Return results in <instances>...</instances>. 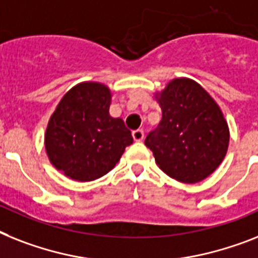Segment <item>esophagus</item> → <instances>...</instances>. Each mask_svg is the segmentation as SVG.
<instances>
[{
	"instance_id": "34e87169",
	"label": "esophagus",
	"mask_w": 258,
	"mask_h": 258,
	"mask_svg": "<svg viewBox=\"0 0 258 258\" xmlns=\"http://www.w3.org/2000/svg\"><path fill=\"white\" fill-rule=\"evenodd\" d=\"M132 137H133V140L136 142H140V141H142V140H144L145 134H144V132H142V131H134L133 133H132Z\"/></svg>"
}]
</instances>
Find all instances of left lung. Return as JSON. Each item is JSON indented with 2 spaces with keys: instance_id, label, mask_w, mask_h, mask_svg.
Returning <instances> with one entry per match:
<instances>
[{
  "instance_id": "obj_1",
  "label": "left lung",
  "mask_w": 258,
  "mask_h": 258,
  "mask_svg": "<svg viewBox=\"0 0 258 258\" xmlns=\"http://www.w3.org/2000/svg\"><path fill=\"white\" fill-rule=\"evenodd\" d=\"M155 100L162 120L145 140L155 163L178 182L206 179L223 162L229 144L228 124L216 101L187 78L171 80Z\"/></svg>"
}]
</instances>
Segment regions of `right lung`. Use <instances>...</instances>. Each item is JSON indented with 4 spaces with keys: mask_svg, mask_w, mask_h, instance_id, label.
Listing matches in <instances>:
<instances>
[{
    "mask_svg": "<svg viewBox=\"0 0 258 258\" xmlns=\"http://www.w3.org/2000/svg\"><path fill=\"white\" fill-rule=\"evenodd\" d=\"M112 93L105 84L72 87L50 117L44 148L50 162L66 176L91 182L105 175L133 144L121 118L109 114Z\"/></svg>",
    "mask_w": 258,
    "mask_h": 258,
    "instance_id": "obj_1",
    "label": "right lung"
}]
</instances>
